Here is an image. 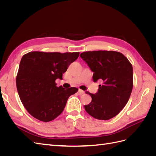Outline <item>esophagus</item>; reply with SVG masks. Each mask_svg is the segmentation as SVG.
Listing matches in <instances>:
<instances>
[{"mask_svg": "<svg viewBox=\"0 0 156 156\" xmlns=\"http://www.w3.org/2000/svg\"><path fill=\"white\" fill-rule=\"evenodd\" d=\"M78 93H79V95H82V94H83L84 93V92L83 90H81V89H79Z\"/></svg>", "mask_w": 156, "mask_h": 156, "instance_id": "34e87169", "label": "esophagus"}]
</instances>
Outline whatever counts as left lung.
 <instances>
[{
  "mask_svg": "<svg viewBox=\"0 0 156 156\" xmlns=\"http://www.w3.org/2000/svg\"><path fill=\"white\" fill-rule=\"evenodd\" d=\"M80 56L94 72L93 81H103L95 94L86 92L92 101L84 108L96 119L109 120L119 114L129 100L133 86L132 65L117 51H87Z\"/></svg>",
  "mask_w": 156,
  "mask_h": 156,
  "instance_id": "obj_1",
  "label": "left lung"
}]
</instances>
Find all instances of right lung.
I'll return each instance as SVG.
<instances>
[{"label":"right lung","mask_w":156,"mask_h":156,"mask_svg":"<svg viewBox=\"0 0 156 156\" xmlns=\"http://www.w3.org/2000/svg\"><path fill=\"white\" fill-rule=\"evenodd\" d=\"M79 52L32 51L23 56L16 77V86L23 106L35 119L52 121L64 109L68 99L78 88L57 87L56 79H62L69 66L79 57Z\"/></svg>","instance_id":"obj_1"}]
</instances>
